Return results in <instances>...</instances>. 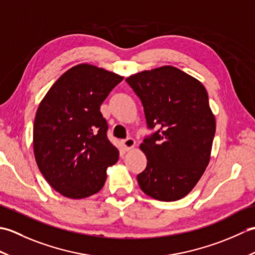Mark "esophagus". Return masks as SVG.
Instances as JSON below:
<instances>
[{"label": "esophagus", "instance_id": "esophagus-1", "mask_svg": "<svg viewBox=\"0 0 255 255\" xmlns=\"http://www.w3.org/2000/svg\"><path fill=\"white\" fill-rule=\"evenodd\" d=\"M123 145H124V148L128 151V150L132 149L134 145H136V141H134L132 138H127V139L123 140Z\"/></svg>", "mask_w": 255, "mask_h": 255}]
</instances>
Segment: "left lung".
Wrapping results in <instances>:
<instances>
[{"instance_id": "left-lung-1", "label": "left lung", "mask_w": 255, "mask_h": 255, "mask_svg": "<svg viewBox=\"0 0 255 255\" xmlns=\"http://www.w3.org/2000/svg\"><path fill=\"white\" fill-rule=\"evenodd\" d=\"M141 100L148 127L158 129L140 149L147 167L137 176L141 191L174 202L192 191L207 167L216 119L205 86L182 70L163 66L126 79Z\"/></svg>"}]
</instances>
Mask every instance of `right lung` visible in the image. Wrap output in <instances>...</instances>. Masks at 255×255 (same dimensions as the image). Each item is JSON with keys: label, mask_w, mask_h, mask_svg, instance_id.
I'll return each instance as SVG.
<instances>
[{"label": "right lung", "mask_w": 255, "mask_h": 255, "mask_svg": "<svg viewBox=\"0 0 255 255\" xmlns=\"http://www.w3.org/2000/svg\"><path fill=\"white\" fill-rule=\"evenodd\" d=\"M124 77L80 63L59 78L35 116L32 144L41 174L63 196L82 199L99 193L119 152L107 139L100 111Z\"/></svg>", "instance_id": "add662e5"}]
</instances>
